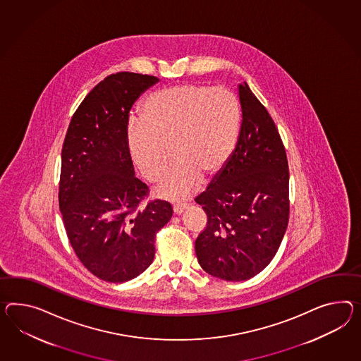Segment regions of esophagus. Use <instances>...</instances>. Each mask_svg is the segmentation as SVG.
<instances>
[{"label":"esophagus","mask_w":361,"mask_h":361,"mask_svg":"<svg viewBox=\"0 0 361 361\" xmlns=\"http://www.w3.org/2000/svg\"><path fill=\"white\" fill-rule=\"evenodd\" d=\"M185 208H187V203H178L173 207V209H174V212L176 214H180V213L185 211Z\"/></svg>","instance_id":"obj_1"}]
</instances>
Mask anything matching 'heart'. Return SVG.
<instances>
[{
  "label": "heart",
  "mask_w": 361,
  "mask_h": 361,
  "mask_svg": "<svg viewBox=\"0 0 361 361\" xmlns=\"http://www.w3.org/2000/svg\"><path fill=\"white\" fill-rule=\"evenodd\" d=\"M141 119L130 121L127 140L140 173L150 182L176 165L157 188L170 200L194 194L202 179L220 176L237 147L240 106L224 87L182 83L150 94L141 106Z\"/></svg>",
  "instance_id": "obj_1"
}]
</instances>
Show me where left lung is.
<instances>
[{
    "instance_id": "obj_1",
    "label": "left lung",
    "mask_w": 361,
    "mask_h": 361,
    "mask_svg": "<svg viewBox=\"0 0 361 361\" xmlns=\"http://www.w3.org/2000/svg\"><path fill=\"white\" fill-rule=\"evenodd\" d=\"M242 124L229 164L195 197L207 225L195 240L205 272L247 280L278 252L289 221V169L278 127L266 107L240 83Z\"/></svg>"
}]
</instances>
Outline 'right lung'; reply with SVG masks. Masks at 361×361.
Masks as SVG:
<instances>
[{"label": "right lung", "mask_w": 361, "mask_h": 361, "mask_svg": "<svg viewBox=\"0 0 361 361\" xmlns=\"http://www.w3.org/2000/svg\"><path fill=\"white\" fill-rule=\"evenodd\" d=\"M157 77L110 74L72 116L61 150L59 207L77 258L94 276L123 283L152 264L173 207L135 176L128 148L132 104Z\"/></svg>", "instance_id": "obj_1"}]
</instances>
